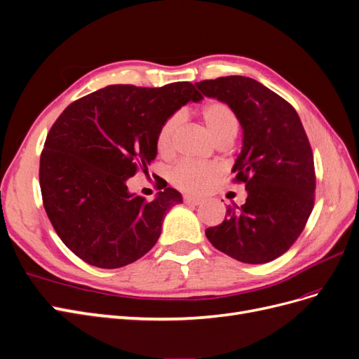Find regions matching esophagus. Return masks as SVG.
Masks as SVG:
<instances>
[{
    "mask_svg": "<svg viewBox=\"0 0 359 359\" xmlns=\"http://www.w3.org/2000/svg\"><path fill=\"white\" fill-rule=\"evenodd\" d=\"M183 203L188 204V205H200L203 201L200 198H194V196H183Z\"/></svg>",
    "mask_w": 359,
    "mask_h": 359,
    "instance_id": "1",
    "label": "esophagus"
}]
</instances>
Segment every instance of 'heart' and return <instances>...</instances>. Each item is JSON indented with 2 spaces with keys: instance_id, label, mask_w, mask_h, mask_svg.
Instances as JSON below:
<instances>
[{
  "instance_id": "heart-1",
  "label": "heart",
  "mask_w": 359,
  "mask_h": 359,
  "mask_svg": "<svg viewBox=\"0 0 359 359\" xmlns=\"http://www.w3.org/2000/svg\"><path fill=\"white\" fill-rule=\"evenodd\" d=\"M200 115L208 135L216 143L232 142L238 130H240V121H238L235 112L232 111L231 106L223 102H207L201 108ZM177 123L179 118L171 116L159 128L156 136V151L159 155L167 156L171 152L172 135H175ZM217 176L219 170L215 165L192 161H182L170 171L171 183L188 194L204 192L216 180Z\"/></svg>"
}]
</instances>
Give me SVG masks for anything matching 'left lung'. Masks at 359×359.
I'll list each match as a JSON object with an SVG mask.
<instances>
[{"instance_id": "8db88e82", "label": "left lung", "mask_w": 359, "mask_h": 359, "mask_svg": "<svg viewBox=\"0 0 359 359\" xmlns=\"http://www.w3.org/2000/svg\"><path fill=\"white\" fill-rule=\"evenodd\" d=\"M204 96L231 106L243 127V149L232 171L247 200L205 229L222 253L243 263H268L284 255L304 229L315 200L311 143L296 109L248 76L231 75L195 84Z\"/></svg>"}]
</instances>
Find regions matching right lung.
Masks as SVG:
<instances>
[{
  "mask_svg": "<svg viewBox=\"0 0 359 359\" xmlns=\"http://www.w3.org/2000/svg\"><path fill=\"white\" fill-rule=\"evenodd\" d=\"M203 96L188 81L159 88L116 84L75 100L50 128L39 158L46 213L63 244L91 266L116 269L156 244L167 211L182 203L165 188L152 201L127 180L148 172L167 119Z\"/></svg>",
  "mask_w": 359,
  "mask_h": 359,
  "instance_id": "obj_1",
  "label": "right lung"
}]
</instances>
